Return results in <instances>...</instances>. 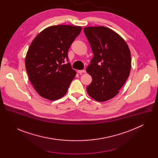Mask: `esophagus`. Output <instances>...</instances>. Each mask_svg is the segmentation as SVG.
<instances>
[{
	"label": "esophagus",
	"mask_w": 158,
	"mask_h": 158,
	"mask_svg": "<svg viewBox=\"0 0 158 158\" xmlns=\"http://www.w3.org/2000/svg\"><path fill=\"white\" fill-rule=\"evenodd\" d=\"M86 71L85 69H83V70H78L77 71V73H79V74H82V73H85Z\"/></svg>",
	"instance_id": "1"
}]
</instances>
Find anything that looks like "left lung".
Segmentation results:
<instances>
[{"label":"left lung","instance_id":"left-lung-1","mask_svg":"<svg viewBox=\"0 0 158 158\" xmlns=\"http://www.w3.org/2000/svg\"><path fill=\"white\" fill-rule=\"evenodd\" d=\"M84 32L94 54L86 69L93 78L87 92L97 101H106L119 93L129 76L130 50L125 40L107 27H87Z\"/></svg>","mask_w":158,"mask_h":158}]
</instances>
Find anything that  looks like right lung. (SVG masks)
Wrapping results in <instances>:
<instances>
[{
    "mask_svg": "<svg viewBox=\"0 0 158 158\" xmlns=\"http://www.w3.org/2000/svg\"><path fill=\"white\" fill-rule=\"evenodd\" d=\"M82 29L81 26L58 25L47 27L32 40L25 64L31 84L44 98L63 97L76 72L68 61L67 52Z\"/></svg>",
    "mask_w": 158,
    "mask_h": 158,
    "instance_id": "1",
    "label": "right lung"
}]
</instances>
